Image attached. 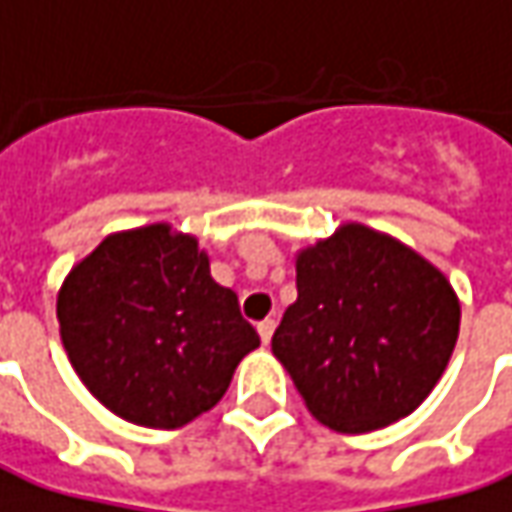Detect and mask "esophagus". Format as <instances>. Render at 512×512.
<instances>
[{"mask_svg": "<svg viewBox=\"0 0 512 512\" xmlns=\"http://www.w3.org/2000/svg\"><path fill=\"white\" fill-rule=\"evenodd\" d=\"M257 335H260V341H263V346L272 341V335H275V321L272 318H266V321L257 323Z\"/></svg>", "mask_w": 512, "mask_h": 512, "instance_id": "esophagus-1", "label": "esophagus"}]
</instances>
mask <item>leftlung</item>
I'll use <instances>...</instances> for the list:
<instances>
[{
	"label": "left lung",
	"instance_id": "left-lung-1",
	"mask_svg": "<svg viewBox=\"0 0 512 512\" xmlns=\"http://www.w3.org/2000/svg\"><path fill=\"white\" fill-rule=\"evenodd\" d=\"M298 300L272 352L306 410L338 433L410 415L438 384L458 341L450 280L401 240L346 223L295 257Z\"/></svg>",
	"mask_w": 512,
	"mask_h": 512
}]
</instances>
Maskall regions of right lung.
<instances>
[{
  "label": "right lung",
  "mask_w": 512,
  "mask_h": 512,
  "mask_svg": "<svg viewBox=\"0 0 512 512\" xmlns=\"http://www.w3.org/2000/svg\"><path fill=\"white\" fill-rule=\"evenodd\" d=\"M59 335L79 381L131 424L177 430L212 410L260 346L197 237L168 223L108 234L68 272Z\"/></svg>",
  "instance_id": "1"
}]
</instances>
